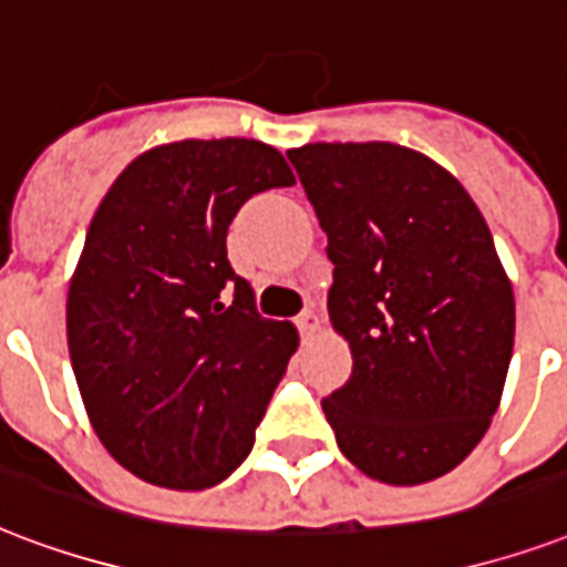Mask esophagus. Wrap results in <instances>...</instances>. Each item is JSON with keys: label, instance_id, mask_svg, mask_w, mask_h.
<instances>
[{"label": "esophagus", "instance_id": "obj_1", "mask_svg": "<svg viewBox=\"0 0 567 567\" xmlns=\"http://www.w3.org/2000/svg\"><path fill=\"white\" fill-rule=\"evenodd\" d=\"M293 323H297V330H300L302 336H312V332L321 327V318H318L312 309H302V312L293 318Z\"/></svg>", "mask_w": 567, "mask_h": 567}]
</instances>
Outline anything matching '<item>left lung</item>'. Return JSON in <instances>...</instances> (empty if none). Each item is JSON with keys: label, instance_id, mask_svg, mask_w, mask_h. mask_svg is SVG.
I'll list each match as a JSON object with an SVG mask.
<instances>
[{"label": "left lung", "instance_id": "obj_1", "mask_svg": "<svg viewBox=\"0 0 567 567\" xmlns=\"http://www.w3.org/2000/svg\"><path fill=\"white\" fill-rule=\"evenodd\" d=\"M288 159L327 231V306L353 353L321 401L336 443L378 482H431L485 437L512 362L514 293L491 228L404 145L315 142Z\"/></svg>", "mask_w": 567, "mask_h": 567}]
</instances>
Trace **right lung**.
Segmentation results:
<instances>
[{
	"mask_svg": "<svg viewBox=\"0 0 567 567\" xmlns=\"http://www.w3.org/2000/svg\"><path fill=\"white\" fill-rule=\"evenodd\" d=\"M255 140H184L136 157L97 207L68 291L82 404L142 482L202 491L244 464L297 330L255 309L226 237L258 193L291 187Z\"/></svg>",
	"mask_w": 567,
	"mask_h": 567,
	"instance_id": "add662e5",
	"label": "right lung"
}]
</instances>
